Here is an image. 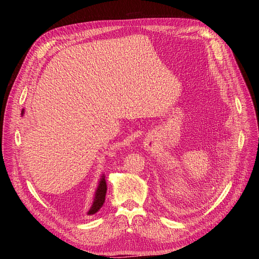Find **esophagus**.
<instances>
[{
  "label": "esophagus",
  "instance_id": "obj_1",
  "mask_svg": "<svg viewBox=\"0 0 259 259\" xmlns=\"http://www.w3.org/2000/svg\"><path fill=\"white\" fill-rule=\"evenodd\" d=\"M144 147L147 149V150H152V145H151V143L145 142V143H144Z\"/></svg>",
  "mask_w": 259,
  "mask_h": 259
}]
</instances>
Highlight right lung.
<instances>
[{
    "label": "right lung",
    "mask_w": 259,
    "mask_h": 259,
    "mask_svg": "<svg viewBox=\"0 0 259 259\" xmlns=\"http://www.w3.org/2000/svg\"><path fill=\"white\" fill-rule=\"evenodd\" d=\"M22 115H24V109L22 110ZM106 192H107V184H106V180H105V175L103 174L100 182H99V186H98L97 191H95L92 206H91V208L89 209V211L87 213L88 215H93V214H95V213L100 211V209L103 206V203L105 202Z\"/></svg>",
    "instance_id": "add662e5"
}]
</instances>
